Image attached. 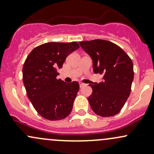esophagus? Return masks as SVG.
Segmentation results:
<instances>
[{"mask_svg": "<svg viewBox=\"0 0 154 154\" xmlns=\"http://www.w3.org/2000/svg\"><path fill=\"white\" fill-rule=\"evenodd\" d=\"M83 86H85V84L83 83H80V88H83Z\"/></svg>", "mask_w": 154, "mask_h": 154, "instance_id": "esophagus-1", "label": "esophagus"}]
</instances>
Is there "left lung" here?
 I'll list each match as a JSON object with an SVG mask.
<instances>
[{"label": "left lung", "mask_w": 154, "mask_h": 154, "mask_svg": "<svg viewBox=\"0 0 154 154\" xmlns=\"http://www.w3.org/2000/svg\"><path fill=\"white\" fill-rule=\"evenodd\" d=\"M92 60L94 74H103V81L89 85L91 109L102 117L118 114L130 94L134 72L131 59L117 45L102 39L80 42Z\"/></svg>", "instance_id": "obj_1"}]
</instances>
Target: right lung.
<instances>
[{
  "label": "right lung",
  "mask_w": 154,
  "mask_h": 154,
  "mask_svg": "<svg viewBox=\"0 0 154 154\" xmlns=\"http://www.w3.org/2000/svg\"><path fill=\"white\" fill-rule=\"evenodd\" d=\"M80 48L78 43L48 42L35 48L23 66V82L27 97L37 112L50 121L69 116L79 91L78 82L57 80L66 57Z\"/></svg>",
  "instance_id": "add662e5"
}]
</instances>
